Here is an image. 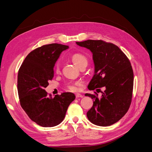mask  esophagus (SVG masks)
<instances>
[{
  "label": "esophagus",
  "instance_id": "obj_1",
  "mask_svg": "<svg viewBox=\"0 0 152 152\" xmlns=\"http://www.w3.org/2000/svg\"><path fill=\"white\" fill-rule=\"evenodd\" d=\"M75 96H76V98H83V97H84L83 95H82V94H79V93L76 94Z\"/></svg>",
  "mask_w": 152,
  "mask_h": 152
}]
</instances>
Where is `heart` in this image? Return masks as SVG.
Instances as JSON below:
<instances>
[{
    "instance_id": "1",
    "label": "heart",
    "mask_w": 152,
    "mask_h": 152,
    "mask_svg": "<svg viewBox=\"0 0 152 152\" xmlns=\"http://www.w3.org/2000/svg\"><path fill=\"white\" fill-rule=\"evenodd\" d=\"M71 59L75 65L80 68L82 66L87 65V59L84 54L80 53H74L71 56ZM54 70L56 73L59 72V62L55 64ZM82 84V82L77 81L75 82H69L66 84V87L72 92H77L80 90V87Z\"/></svg>"
}]
</instances>
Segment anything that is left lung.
I'll return each mask as SVG.
<instances>
[{
  "label": "left lung",
  "instance_id": "1",
  "mask_svg": "<svg viewBox=\"0 0 152 152\" xmlns=\"http://www.w3.org/2000/svg\"><path fill=\"white\" fill-rule=\"evenodd\" d=\"M76 44L93 54L94 73L88 89L105 88L100 98L94 94H85L93 99L87 117L96 126H111L121 120L130 107L134 80L131 63L118 47L112 43L87 40Z\"/></svg>",
  "mask_w": 152,
  "mask_h": 152
}]
</instances>
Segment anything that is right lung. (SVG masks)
<instances>
[{
  "label": "right lung",
  "mask_w": 152,
  "mask_h": 152,
  "mask_svg": "<svg viewBox=\"0 0 152 152\" xmlns=\"http://www.w3.org/2000/svg\"><path fill=\"white\" fill-rule=\"evenodd\" d=\"M69 47L59 44L44 45L27 56L18 72V92L22 108L29 118L44 127L58 126L75 99L72 93L48 96L45 88L54 77V66L61 53Z\"/></svg>",
  "instance_id": "add662e5"
}]
</instances>
